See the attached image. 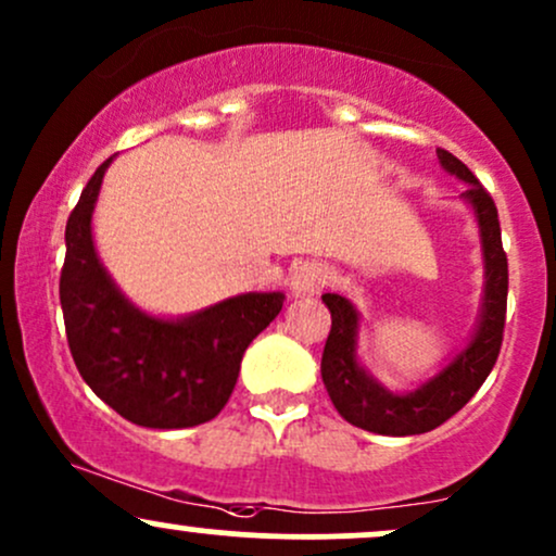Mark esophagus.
<instances>
[{
	"mask_svg": "<svg viewBox=\"0 0 556 556\" xmlns=\"http://www.w3.org/2000/svg\"><path fill=\"white\" fill-rule=\"evenodd\" d=\"M327 279V271H324L321 264L316 261H303V264L292 266L290 271V290L292 295H311Z\"/></svg>",
	"mask_w": 556,
	"mask_h": 556,
	"instance_id": "esophagus-1",
	"label": "esophagus"
}]
</instances>
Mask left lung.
I'll list each match as a JSON object with an SVG mask.
<instances>
[{
  "label": "left lung",
  "instance_id": "left-lung-1",
  "mask_svg": "<svg viewBox=\"0 0 556 556\" xmlns=\"http://www.w3.org/2000/svg\"><path fill=\"white\" fill-rule=\"evenodd\" d=\"M439 162L450 175L468 182L463 198L473 206L481 232L483 303L478 327L468 348L460 350L433 379L407 394L389 392L358 363V311L348 298L327 292L321 295L331 311V331L324 344L321 379L331 402L348 424L384 437H413L442 426L446 418L478 392L500 358L504 314H507V253L502 248L500 214L494 198L486 193L476 175L450 151L437 149Z\"/></svg>",
  "mask_w": 556,
  "mask_h": 556
}]
</instances>
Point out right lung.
Listing matches in <instances>:
<instances>
[{
    "mask_svg": "<svg viewBox=\"0 0 556 556\" xmlns=\"http://www.w3.org/2000/svg\"><path fill=\"white\" fill-rule=\"evenodd\" d=\"M110 156L65 227L60 303L75 366L96 397L146 429H190L219 416L248 344L282 311V292H245L185 318L149 316L101 266L91 216Z\"/></svg>",
    "mask_w": 556,
    "mask_h": 556,
    "instance_id": "obj_1",
    "label": "right lung"
}]
</instances>
